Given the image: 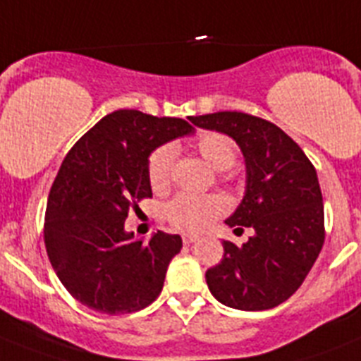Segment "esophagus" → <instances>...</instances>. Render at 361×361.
Instances as JSON below:
<instances>
[{
	"instance_id": "34e87169",
	"label": "esophagus",
	"mask_w": 361,
	"mask_h": 361,
	"mask_svg": "<svg viewBox=\"0 0 361 361\" xmlns=\"http://www.w3.org/2000/svg\"><path fill=\"white\" fill-rule=\"evenodd\" d=\"M200 236H196V234H183V243L185 245H190V243H194V241H198Z\"/></svg>"
}]
</instances>
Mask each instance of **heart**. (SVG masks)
Here are the masks:
<instances>
[{
    "instance_id": "1",
    "label": "heart",
    "mask_w": 361,
    "mask_h": 361,
    "mask_svg": "<svg viewBox=\"0 0 361 361\" xmlns=\"http://www.w3.org/2000/svg\"><path fill=\"white\" fill-rule=\"evenodd\" d=\"M194 149L216 171H227L234 165L238 156L236 143L224 133H202L194 140ZM172 159L174 149L163 145L156 149L149 158L147 176L152 190L163 192L169 189L172 180ZM227 211V202L218 194L196 196V194H180L165 209L169 224L187 233H200Z\"/></svg>"
}]
</instances>
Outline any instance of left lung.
<instances>
[{
	"mask_svg": "<svg viewBox=\"0 0 361 361\" xmlns=\"http://www.w3.org/2000/svg\"><path fill=\"white\" fill-rule=\"evenodd\" d=\"M231 136L243 152L245 196L228 227H250L241 247L224 241V259L205 272L212 296L240 311H265L289 300L324 247V198L316 169L293 137L245 112L190 118ZM243 231V228H241Z\"/></svg>",
	"mask_w": 361,
	"mask_h": 361,
	"instance_id": "obj_1",
	"label": "left lung"
}]
</instances>
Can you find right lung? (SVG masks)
Here are the masks:
<instances>
[{"mask_svg":"<svg viewBox=\"0 0 361 361\" xmlns=\"http://www.w3.org/2000/svg\"><path fill=\"white\" fill-rule=\"evenodd\" d=\"M194 133L180 118L114 111L68 150L49 194L47 255L65 289L103 314L145 309L163 289L181 238L158 231L149 243L125 231L137 202L152 196L147 165L163 143Z\"/></svg>","mask_w":361,"mask_h":361,"instance_id":"add662e5","label":"right lung"}]
</instances>
